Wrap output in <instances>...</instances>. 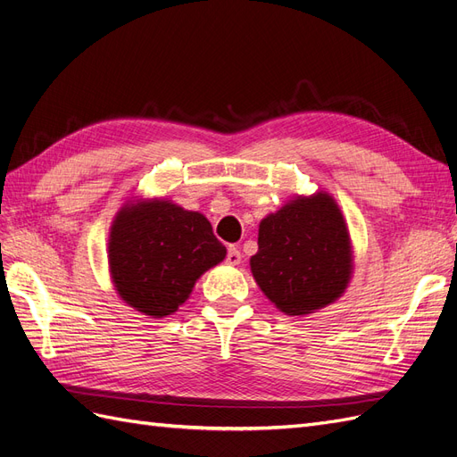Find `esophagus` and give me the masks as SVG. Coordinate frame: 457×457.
Returning a JSON list of instances; mask_svg holds the SVG:
<instances>
[{
	"mask_svg": "<svg viewBox=\"0 0 457 457\" xmlns=\"http://www.w3.org/2000/svg\"><path fill=\"white\" fill-rule=\"evenodd\" d=\"M227 262H228V265H240V262H242V253H240L238 247H234V245L228 247Z\"/></svg>",
	"mask_w": 457,
	"mask_h": 457,
	"instance_id": "obj_1",
	"label": "esophagus"
}]
</instances>
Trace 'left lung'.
<instances>
[{
  "instance_id": "left-lung-1",
  "label": "left lung",
  "mask_w": 457,
  "mask_h": 457,
  "mask_svg": "<svg viewBox=\"0 0 457 457\" xmlns=\"http://www.w3.org/2000/svg\"><path fill=\"white\" fill-rule=\"evenodd\" d=\"M252 274L274 307L305 316L337 301L354 270L351 234L337 202L320 190L294 196L259 223Z\"/></svg>"
}]
</instances>
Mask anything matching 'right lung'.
Masks as SVG:
<instances>
[{
    "mask_svg": "<svg viewBox=\"0 0 457 457\" xmlns=\"http://www.w3.org/2000/svg\"><path fill=\"white\" fill-rule=\"evenodd\" d=\"M227 257L212 223L168 198H133L108 234V270L116 294L150 318L173 314L200 276Z\"/></svg>",
    "mask_w": 457,
    "mask_h": 457,
    "instance_id": "1",
    "label": "right lung"
}]
</instances>
